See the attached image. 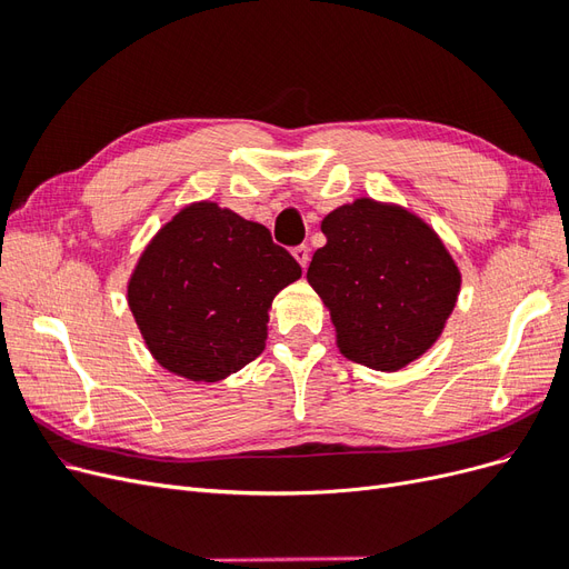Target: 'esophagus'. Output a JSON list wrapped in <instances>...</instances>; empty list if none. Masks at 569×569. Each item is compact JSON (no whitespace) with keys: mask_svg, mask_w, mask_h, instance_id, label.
<instances>
[{"mask_svg":"<svg viewBox=\"0 0 569 569\" xmlns=\"http://www.w3.org/2000/svg\"><path fill=\"white\" fill-rule=\"evenodd\" d=\"M291 253H295V258H297V261H299V266L306 270L308 261H311V249H308L306 244H299V247L291 249Z\"/></svg>","mask_w":569,"mask_h":569,"instance_id":"obj_1","label":"esophagus"}]
</instances>
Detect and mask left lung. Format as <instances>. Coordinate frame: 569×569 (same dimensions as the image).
Wrapping results in <instances>:
<instances>
[{
	"label": "left lung",
	"instance_id": "left-lung-1",
	"mask_svg": "<svg viewBox=\"0 0 569 569\" xmlns=\"http://www.w3.org/2000/svg\"><path fill=\"white\" fill-rule=\"evenodd\" d=\"M322 232L306 278L330 308L339 351L387 372L422 356L460 291L435 230L399 206L356 199L325 216Z\"/></svg>",
	"mask_w": 569,
	"mask_h": 569
}]
</instances>
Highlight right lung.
Returning a JSON list of instances; mask_svg holds the SVG:
<instances>
[{
	"instance_id": "obj_1",
	"label": "right lung",
	"mask_w": 569,
	"mask_h": 569,
	"mask_svg": "<svg viewBox=\"0 0 569 569\" xmlns=\"http://www.w3.org/2000/svg\"><path fill=\"white\" fill-rule=\"evenodd\" d=\"M301 278L270 230L218 203L182 209L137 263L128 303L159 363L194 382H218L266 349L268 308Z\"/></svg>"
}]
</instances>
